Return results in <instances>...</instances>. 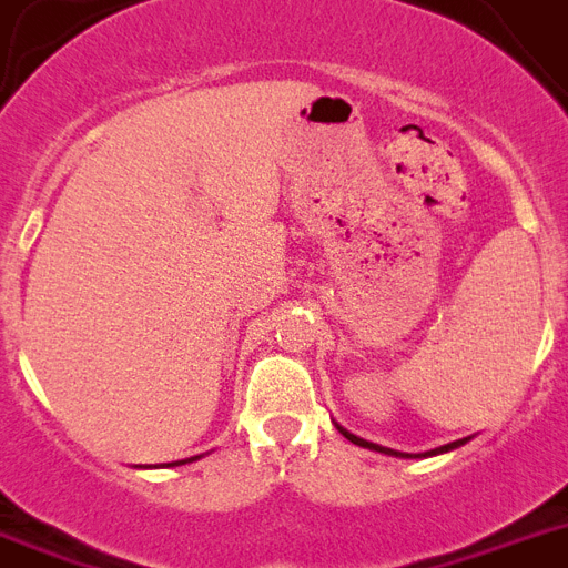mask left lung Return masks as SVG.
Segmentation results:
<instances>
[{
    "label": "left lung",
    "instance_id": "8db88e82",
    "mask_svg": "<svg viewBox=\"0 0 568 568\" xmlns=\"http://www.w3.org/2000/svg\"><path fill=\"white\" fill-rule=\"evenodd\" d=\"M336 428L342 430V434L347 436V439H351L353 445H362V448H371V450H382V454H390V457H434V454H445V450H450V448H459V445H465V443H468V436H465V439H457V443L439 445V448L428 450V454H399V450H394V448H382V445H376V443H367V439H362V436L351 434V430H344L342 425H336Z\"/></svg>",
    "mask_w": 568,
    "mask_h": 568
}]
</instances>
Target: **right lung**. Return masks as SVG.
<instances>
[{
	"label": "right lung",
	"instance_id": "right-lung-1",
	"mask_svg": "<svg viewBox=\"0 0 568 568\" xmlns=\"http://www.w3.org/2000/svg\"><path fill=\"white\" fill-rule=\"evenodd\" d=\"M192 459H197V457H192ZM183 463H189V459H178V463H169V465H183Z\"/></svg>",
	"mask_w": 568,
	"mask_h": 568
}]
</instances>
